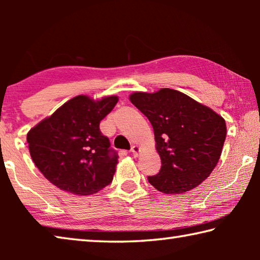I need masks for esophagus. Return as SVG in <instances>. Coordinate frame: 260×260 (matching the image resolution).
<instances>
[{"mask_svg":"<svg viewBox=\"0 0 260 260\" xmlns=\"http://www.w3.org/2000/svg\"><path fill=\"white\" fill-rule=\"evenodd\" d=\"M140 147H138V146H133L131 148V152L133 153V156H138L139 155V152H140Z\"/></svg>","mask_w":260,"mask_h":260,"instance_id":"esophagus-1","label":"esophagus"}]
</instances>
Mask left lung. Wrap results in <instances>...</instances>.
I'll return each mask as SVG.
<instances>
[{
    "instance_id": "8db88e82",
    "label": "left lung",
    "mask_w": 260,
    "mask_h": 260,
    "mask_svg": "<svg viewBox=\"0 0 260 260\" xmlns=\"http://www.w3.org/2000/svg\"><path fill=\"white\" fill-rule=\"evenodd\" d=\"M131 102L152 125L161 167L148 181L165 193L191 190L212 172L226 139L221 116L178 90L134 93Z\"/></svg>"
}]
</instances>
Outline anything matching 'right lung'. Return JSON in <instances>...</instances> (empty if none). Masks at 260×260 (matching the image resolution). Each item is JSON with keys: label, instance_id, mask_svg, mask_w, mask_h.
I'll list each match as a JSON object with an SVG mask.
<instances>
[{"label": "right lung", "instance_id": "obj_1", "mask_svg": "<svg viewBox=\"0 0 260 260\" xmlns=\"http://www.w3.org/2000/svg\"><path fill=\"white\" fill-rule=\"evenodd\" d=\"M117 102L116 96L95 102L79 95L28 132L30 157L46 179L76 195H90L112 182L118 153L100 122Z\"/></svg>", "mask_w": 260, "mask_h": 260}]
</instances>
